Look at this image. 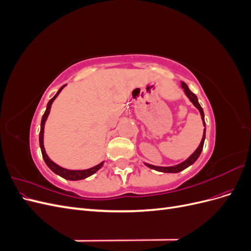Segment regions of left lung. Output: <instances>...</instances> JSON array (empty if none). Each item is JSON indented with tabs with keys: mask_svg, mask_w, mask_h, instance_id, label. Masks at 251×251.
Returning <instances> with one entry per match:
<instances>
[{
	"mask_svg": "<svg viewBox=\"0 0 251 251\" xmlns=\"http://www.w3.org/2000/svg\"><path fill=\"white\" fill-rule=\"evenodd\" d=\"M181 86H182V88L184 89L185 94L187 95V97L189 98V100H191V101L194 103L195 107L200 111L201 118H202V120H203V125L205 126L204 112H203V109H202V107H201L199 101H198V98H197L196 94H194V93L192 92V91L188 89V87H187V85H186L185 82L182 81V82H181ZM204 140H205V128H204V133H203V137H202L201 143H200V146L198 147V149H197V150L194 151V154L189 156V158L186 159L185 161H183V162L178 164V165L169 166V168H162V166H155V165H151V164H147V163H146V165H148L149 168L153 169V170H156V171H158V172H163V173H179V172H181V171H183L184 169L188 168L189 165H192V164L197 160V159L199 158V156H200V154H201V151H202V150H203Z\"/></svg>",
	"mask_w": 251,
	"mask_h": 251,
	"instance_id": "obj_1",
	"label": "left lung"
}]
</instances>
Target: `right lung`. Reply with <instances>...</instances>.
I'll return each instance as SVG.
<instances>
[{
    "label": "right lung",
    "instance_id": "obj_1",
    "mask_svg": "<svg viewBox=\"0 0 251 251\" xmlns=\"http://www.w3.org/2000/svg\"><path fill=\"white\" fill-rule=\"evenodd\" d=\"M65 87V85L63 87H60V89L57 91V93L53 96L51 100H49V102L47 103V108H46V111H45L44 115L42 117V123H41V132H40V147H41V151H42V155H43V158L45 162H46V164L48 165V168L53 172L55 173L56 175H58V176L63 177L67 180H72V181H76V180H81V179H85L87 177H90L91 175H93L94 173H96L98 170H100L103 162L100 163L98 165H95L93 166V168H91L89 170H82V171H71V170H66L64 168H60L59 165L55 164L54 162H53L52 160H50L49 157L47 156L46 151H45V149H44V126H45V123H46L47 120V117L49 115L50 113V108H51V104L52 102L54 101L55 98L57 97V95L59 94L60 91L63 90V88Z\"/></svg>",
    "mask_w": 251,
    "mask_h": 251
}]
</instances>
